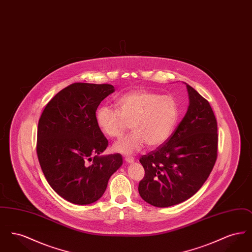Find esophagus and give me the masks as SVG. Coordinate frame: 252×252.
<instances>
[{"label": "esophagus", "mask_w": 252, "mask_h": 252, "mask_svg": "<svg viewBox=\"0 0 252 252\" xmlns=\"http://www.w3.org/2000/svg\"><path fill=\"white\" fill-rule=\"evenodd\" d=\"M125 160H126V162H128V163H132V162L134 161V158L130 156L125 157Z\"/></svg>", "instance_id": "obj_1"}]
</instances>
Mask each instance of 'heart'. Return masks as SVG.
<instances>
[{
    "label": "heart",
    "mask_w": 252,
    "mask_h": 252,
    "mask_svg": "<svg viewBox=\"0 0 252 252\" xmlns=\"http://www.w3.org/2000/svg\"><path fill=\"white\" fill-rule=\"evenodd\" d=\"M117 109L102 106L96 110L98 128L109 138L120 137L130 123L133 131L113 145L116 152L132 154L146 144L156 147L165 143L180 118V108L171 95L149 91H132L116 100Z\"/></svg>",
    "instance_id": "1"
}]
</instances>
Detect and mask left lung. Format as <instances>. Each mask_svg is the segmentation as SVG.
Returning <instances> with one entry per match:
<instances>
[{
  "label": "left lung",
  "instance_id": "8db88e82",
  "mask_svg": "<svg viewBox=\"0 0 252 252\" xmlns=\"http://www.w3.org/2000/svg\"><path fill=\"white\" fill-rule=\"evenodd\" d=\"M188 110L165 143L141 157L139 193L155 207L181 203L197 192L217 158V122L210 103L186 85Z\"/></svg>",
  "mask_w": 252,
  "mask_h": 252
}]
</instances>
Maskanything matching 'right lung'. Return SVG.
<instances>
[{"instance_id": "right-lung-1", "label": "right lung", "mask_w": 252, "mask_h": 252, "mask_svg": "<svg viewBox=\"0 0 252 252\" xmlns=\"http://www.w3.org/2000/svg\"><path fill=\"white\" fill-rule=\"evenodd\" d=\"M109 84L73 83L54 96L38 120L36 154L54 191L67 201L94 203L123 164L120 154L100 156L108 142L96 109L114 92Z\"/></svg>"}]
</instances>
